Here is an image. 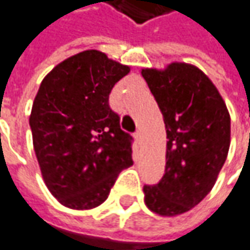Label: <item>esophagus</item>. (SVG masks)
Wrapping results in <instances>:
<instances>
[{
    "label": "esophagus",
    "instance_id": "obj_1",
    "mask_svg": "<svg viewBox=\"0 0 250 250\" xmlns=\"http://www.w3.org/2000/svg\"><path fill=\"white\" fill-rule=\"evenodd\" d=\"M135 139L138 144H142V139H144V135H142V131H138L135 133Z\"/></svg>",
    "mask_w": 250,
    "mask_h": 250
}]
</instances>
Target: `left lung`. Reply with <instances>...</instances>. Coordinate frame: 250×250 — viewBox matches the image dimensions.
I'll list each match as a JSON object with an SVG mask.
<instances>
[{"instance_id":"obj_1","label":"left lung","mask_w":250,"mask_h":250,"mask_svg":"<svg viewBox=\"0 0 250 250\" xmlns=\"http://www.w3.org/2000/svg\"><path fill=\"white\" fill-rule=\"evenodd\" d=\"M166 126V168L162 180L145 186V204L163 217L180 215L209 193L231 144V117L206 74L174 62L163 70L142 69Z\"/></svg>"}]
</instances>
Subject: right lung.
I'll list each match as a JSON object with an SVG mask.
<instances>
[{"label":"right lung","mask_w":250,"mask_h":250,"mask_svg":"<svg viewBox=\"0 0 250 250\" xmlns=\"http://www.w3.org/2000/svg\"><path fill=\"white\" fill-rule=\"evenodd\" d=\"M129 66L100 50L59 63L35 97L29 125L44 184L71 209L103 204L132 162V136L119 126L108 97Z\"/></svg>","instance_id":"1"}]
</instances>
